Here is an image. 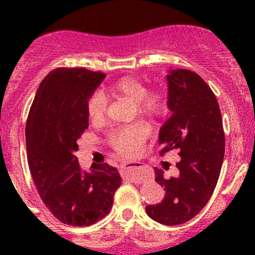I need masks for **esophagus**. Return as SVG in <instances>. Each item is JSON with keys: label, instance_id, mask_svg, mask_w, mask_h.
Returning a JSON list of instances; mask_svg holds the SVG:
<instances>
[{"label": "esophagus", "instance_id": "esophagus-1", "mask_svg": "<svg viewBox=\"0 0 255 255\" xmlns=\"http://www.w3.org/2000/svg\"><path fill=\"white\" fill-rule=\"evenodd\" d=\"M137 168V165H135L134 163H129V164H125V165L122 166V175L123 177H126V179L130 180V181H134V182H142L144 181V177H138L135 175H133V169Z\"/></svg>", "mask_w": 255, "mask_h": 255}]
</instances>
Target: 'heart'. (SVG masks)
Here are the masks:
<instances>
[{
	"mask_svg": "<svg viewBox=\"0 0 255 255\" xmlns=\"http://www.w3.org/2000/svg\"><path fill=\"white\" fill-rule=\"evenodd\" d=\"M106 94L111 97H126L134 102V107L140 116L158 117L165 110L164 95L159 90H145L142 81L132 76H125L111 82L106 87ZM107 100L104 95L92 94L86 104L87 115L91 122H100L106 112ZM148 134V127L143 123L120 126L112 128L107 140L113 149L123 155L133 154L144 142Z\"/></svg>",
	"mask_w": 255,
	"mask_h": 255,
	"instance_id": "1",
	"label": "heart"
}]
</instances>
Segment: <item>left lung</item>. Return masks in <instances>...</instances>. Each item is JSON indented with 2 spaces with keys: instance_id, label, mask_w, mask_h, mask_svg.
<instances>
[{
  "instance_id": "1",
  "label": "left lung",
  "mask_w": 255,
  "mask_h": 255,
  "mask_svg": "<svg viewBox=\"0 0 255 255\" xmlns=\"http://www.w3.org/2000/svg\"><path fill=\"white\" fill-rule=\"evenodd\" d=\"M166 81L171 116L159 130L160 155L176 149L180 174L165 179L155 168V181L165 196L145 211L151 220L175 226L194 218L212 196L225 156V133L217 99L201 76L176 69L169 71Z\"/></svg>"
}]
</instances>
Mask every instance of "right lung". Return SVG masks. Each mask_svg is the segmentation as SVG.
Segmentation results:
<instances>
[{
  "instance_id": "1",
  "label": "right lung",
  "mask_w": 255,
  "mask_h": 255,
  "mask_svg": "<svg viewBox=\"0 0 255 255\" xmlns=\"http://www.w3.org/2000/svg\"><path fill=\"white\" fill-rule=\"evenodd\" d=\"M106 78L84 68H58L40 82L25 125L27 158L40 199L60 222L90 226L110 213L121 186L117 169L82 170L75 151L89 127L86 104Z\"/></svg>"
}]
</instances>
